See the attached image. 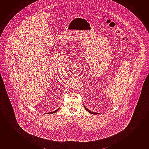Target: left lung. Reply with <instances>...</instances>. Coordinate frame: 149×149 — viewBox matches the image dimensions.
Returning <instances> with one entry per match:
<instances>
[{
  "label": "left lung",
  "instance_id": "1",
  "mask_svg": "<svg viewBox=\"0 0 149 149\" xmlns=\"http://www.w3.org/2000/svg\"><path fill=\"white\" fill-rule=\"evenodd\" d=\"M84 108H85V109L87 111H88V112L90 113L91 114H99V113H95V112H91V111H90V110H88V109L87 108L85 107V106H84Z\"/></svg>",
  "mask_w": 149,
  "mask_h": 149
}]
</instances>
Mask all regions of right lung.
<instances>
[{"label":"right lung","mask_w":149,"mask_h":149,"mask_svg":"<svg viewBox=\"0 0 149 149\" xmlns=\"http://www.w3.org/2000/svg\"><path fill=\"white\" fill-rule=\"evenodd\" d=\"M59 108H58L57 110H55V111H53V112H51L49 113H50V114H53V113H54L58 111V109H59Z\"/></svg>","instance_id":"right-lung-1"}]
</instances>
